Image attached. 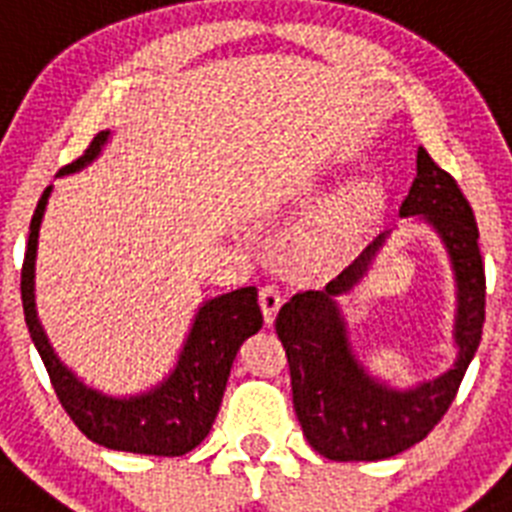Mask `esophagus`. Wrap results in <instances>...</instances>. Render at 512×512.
<instances>
[{"label": "esophagus", "mask_w": 512, "mask_h": 512, "mask_svg": "<svg viewBox=\"0 0 512 512\" xmlns=\"http://www.w3.org/2000/svg\"><path fill=\"white\" fill-rule=\"evenodd\" d=\"M281 302V289H278L276 283H263V289H260V307H263L265 322H273Z\"/></svg>", "instance_id": "1"}]
</instances>
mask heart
I'll return each mask as SVG.
<instances>
[{
	"label": "heart",
	"instance_id": "1",
	"mask_svg": "<svg viewBox=\"0 0 512 512\" xmlns=\"http://www.w3.org/2000/svg\"><path fill=\"white\" fill-rule=\"evenodd\" d=\"M375 208V192L372 190H351L343 197L341 208H338V226H354L356 221H362L369 216V210Z\"/></svg>",
	"mask_w": 512,
	"mask_h": 512
}]
</instances>
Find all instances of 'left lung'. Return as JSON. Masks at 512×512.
<instances>
[{
	"instance_id": "left-lung-1",
	"label": "left lung",
	"mask_w": 512,
	"mask_h": 512,
	"mask_svg": "<svg viewBox=\"0 0 512 512\" xmlns=\"http://www.w3.org/2000/svg\"><path fill=\"white\" fill-rule=\"evenodd\" d=\"M401 216H424L448 247L458 283V362L445 375L411 390H390L364 372L346 338L336 296L367 273L375 239L322 291H299L276 317L291 372L294 411L309 445L330 461H382L422 442L450 409L474 359L484 325V263L474 210L461 187L427 150H416V176Z\"/></svg>"
}]
</instances>
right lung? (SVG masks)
I'll use <instances>...</instances> for the list:
<instances>
[{
	"instance_id": "add662e5",
	"label": "right lung",
	"mask_w": 512,
	"mask_h": 512,
	"mask_svg": "<svg viewBox=\"0 0 512 512\" xmlns=\"http://www.w3.org/2000/svg\"><path fill=\"white\" fill-rule=\"evenodd\" d=\"M109 132L93 137L80 158L62 166L59 174H72L101 153ZM51 187L38 200L30 218L28 249H25L20 291L30 338L44 359L62 409L88 440L103 448L140 455H184L208 437L221 409L223 390L229 382L236 351L252 333L263 328V312L257 304L255 286H244L231 294L216 296L200 307L192 322L190 338L184 343L176 369L156 390L135 398H109L85 388L83 382L64 367L51 349L36 315V247L38 229L44 218Z\"/></svg>"
}]
</instances>
